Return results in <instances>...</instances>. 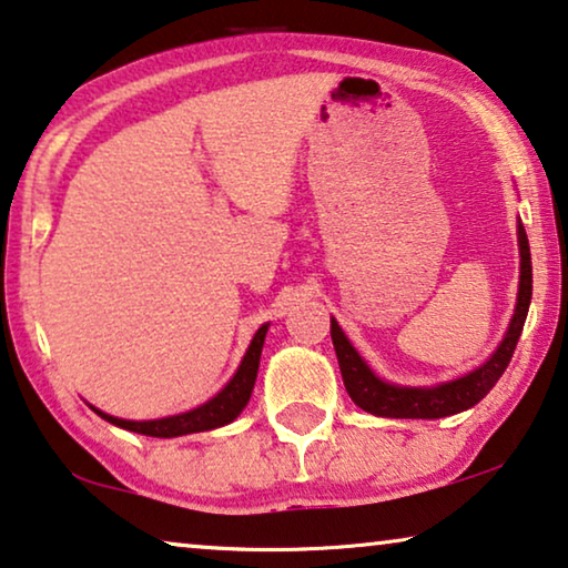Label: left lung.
Returning <instances> with one entry per match:
<instances>
[{"label":"left lung","mask_w":568,"mask_h":568,"mask_svg":"<svg viewBox=\"0 0 568 568\" xmlns=\"http://www.w3.org/2000/svg\"><path fill=\"white\" fill-rule=\"evenodd\" d=\"M517 244H520V291H517L513 322H509L507 334L505 339H501V345L497 347V353H494L484 365H478L476 371L460 375V378L429 388L394 386V383L381 381L378 375L367 367L361 353L353 347V342L345 337L339 324L332 318L334 353H337L342 381H345L349 398H353L363 412L390 419H440L450 417V414L466 412L474 404L481 402V398L494 388V383L501 378V373L507 371L509 361H513L517 339H520L527 318V308H530L532 262L523 221H517Z\"/></svg>","instance_id":"left-lung-1"}]
</instances>
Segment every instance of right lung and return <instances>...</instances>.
<instances>
[{"mask_svg": "<svg viewBox=\"0 0 568 568\" xmlns=\"http://www.w3.org/2000/svg\"><path fill=\"white\" fill-rule=\"evenodd\" d=\"M270 324H262L257 334H254L250 349H246L242 365L234 373L226 386H223L219 394H215L211 402H205L197 406V409H190L185 414H178V417H162V419H146V422H133V419H118L110 417V414L92 409L100 414L102 419H108L110 425L131 429V433L139 435H149V437H180V435H190V433H205V429H215L234 422L242 409L250 402L254 381H257V371H260V355H262V345H265V334H267Z\"/></svg>", "mask_w": 568, "mask_h": 568, "instance_id": "add662e5", "label": "right lung"}]
</instances>
